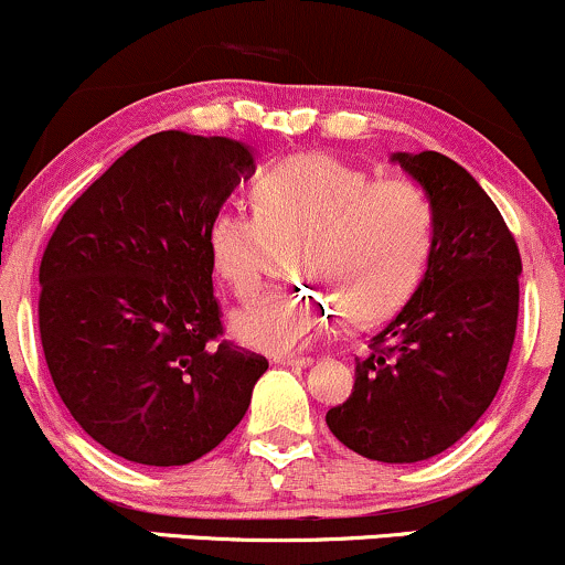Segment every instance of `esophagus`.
I'll list each match as a JSON object with an SVG mask.
<instances>
[{
  "instance_id": "obj_1",
  "label": "esophagus",
  "mask_w": 565,
  "mask_h": 565,
  "mask_svg": "<svg viewBox=\"0 0 565 565\" xmlns=\"http://www.w3.org/2000/svg\"><path fill=\"white\" fill-rule=\"evenodd\" d=\"M276 364L300 370V367H308V364H311V359H308V356H276Z\"/></svg>"
}]
</instances>
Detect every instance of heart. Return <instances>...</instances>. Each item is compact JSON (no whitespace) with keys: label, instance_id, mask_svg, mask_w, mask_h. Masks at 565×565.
<instances>
[{"label":"heart","instance_id":"1","mask_svg":"<svg viewBox=\"0 0 565 565\" xmlns=\"http://www.w3.org/2000/svg\"><path fill=\"white\" fill-rule=\"evenodd\" d=\"M257 212L220 209L209 222L214 270L235 297L263 289L273 241L302 235L297 273L321 287L263 297L233 313L241 345L289 356L330 332L343 313L356 324L394 313L411 297L431 249L434 216L411 179L373 173L332 154L281 160L254 184Z\"/></svg>","mask_w":565,"mask_h":565}]
</instances>
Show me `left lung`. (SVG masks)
I'll use <instances>...</instances> for the list:
<instances>
[{
	"label": "left lung",
	"mask_w": 565,
	"mask_h": 565,
	"mask_svg": "<svg viewBox=\"0 0 565 565\" xmlns=\"http://www.w3.org/2000/svg\"><path fill=\"white\" fill-rule=\"evenodd\" d=\"M434 216L426 270L402 311L356 359V381L327 426L353 454L413 463L456 445L488 411L518 327L523 273L504 216L456 160L394 152Z\"/></svg>",
	"instance_id": "8db88e82"
}]
</instances>
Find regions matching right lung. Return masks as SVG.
Returning <instances> with one entry per match:
<instances>
[{
  "instance_id": "1",
  "label": "right lung",
  "mask_w": 565,
  "mask_h": 565,
  "mask_svg": "<svg viewBox=\"0 0 565 565\" xmlns=\"http://www.w3.org/2000/svg\"><path fill=\"white\" fill-rule=\"evenodd\" d=\"M254 169L244 141L152 134L66 209L47 241V370L72 418L126 461L182 467L206 456L241 424L268 370L216 340L209 254V222Z\"/></svg>"
}]
</instances>
